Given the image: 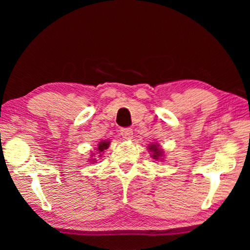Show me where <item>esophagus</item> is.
<instances>
[{
	"label": "esophagus",
	"instance_id": "34e87169",
	"mask_svg": "<svg viewBox=\"0 0 250 250\" xmlns=\"http://www.w3.org/2000/svg\"><path fill=\"white\" fill-rule=\"evenodd\" d=\"M120 134L122 135V138H124V140H130V139H132L133 131L130 128H125L120 130Z\"/></svg>",
	"mask_w": 250,
	"mask_h": 250
}]
</instances>
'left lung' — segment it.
Wrapping results in <instances>:
<instances>
[{
	"label": "left lung",
	"mask_w": 250,
	"mask_h": 250,
	"mask_svg": "<svg viewBox=\"0 0 250 250\" xmlns=\"http://www.w3.org/2000/svg\"><path fill=\"white\" fill-rule=\"evenodd\" d=\"M149 150L152 152V154H151V156L153 159H155V160H158L159 158H161V156H162V150L161 149H159V146L158 145H152V146H149Z\"/></svg>",
	"instance_id": "8db88e82"
}]
</instances>
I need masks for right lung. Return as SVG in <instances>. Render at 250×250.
Returning a JSON list of instances; mask_svg holds the SVG:
<instances>
[{"label":"right lung","instance_id":"1","mask_svg":"<svg viewBox=\"0 0 250 250\" xmlns=\"http://www.w3.org/2000/svg\"><path fill=\"white\" fill-rule=\"evenodd\" d=\"M109 145H110V142L109 141H101L99 145H98V147H97V153L98 154H103L104 153V151L105 150V149H108V146H109ZM99 156H101V155H99Z\"/></svg>","mask_w":250,"mask_h":250}]
</instances>
